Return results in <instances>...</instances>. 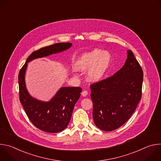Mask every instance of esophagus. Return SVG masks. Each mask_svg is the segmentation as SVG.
<instances>
[{"label":"esophagus","mask_w":161,"mask_h":161,"mask_svg":"<svg viewBox=\"0 0 161 161\" xmlns=\"http://www.w3.org/2000/svg\"><path fill=\"white\" fill-rule=\"evenodd\" d=\"M87 94H88V92H87V90H83V91H82V92H81V95H82V96L85 97V96H87Z\"/></svg>","instance_id":"obj_1"}]
</instances>
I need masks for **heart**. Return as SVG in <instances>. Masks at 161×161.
Returning <instances> with one entry per match:
<instances>
[{"label": "heart", "mask_w": 161, "mask_h": 161, "mask_svg": "<svg viewBox=\"0 0 161 161\" xmlns=\"http://www.w3.org/2000/svg\"><path fill=\"white\" fill-rule=\"evenodd\" d=\"M112 57L108 52L99 49L82 54L76 60L75 67L76 70L86 71L87 79L90 81L97 82L102 80L111 65Z\"/></svg>", "instance_id": "1"}]
</instances>
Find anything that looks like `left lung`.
Listing matches in <instances>:
<instances>
[{
    "label": "left lung",
    "mask_w": 161,
    "mask_h": 161,
    "mask_svg": "<svg viewBox=\"0 0 161 161\" xmlns=\"http://www.w3.org/2000/svg\"><path fill=\"white\" fill-rule=\"evenodd\" d=\"M142 69L131 50L124 66L112 76L90 85L96 125L112 131L131 117L142 98Z\"/></svg>",
    "instance_id": "1"
}]
</instances>
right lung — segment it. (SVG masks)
I'll use <instances>...</instances> for the list:
<instances>
[{"instance_id": "obj_1", "label": "right lung", "mask_w": 161, "mask_h": 161, "mask_svg": "<svg viewBox=\"0 0 161 161\" xmlns=\"http://www.w3.org/2000/svg\"><path fill=\"white\" fill-rule=\"evenodd\" d=\"M71 46V42H59L34 51L28 57L18 75L19 101L31 122L44 132H59L67 127L82 90L80 87H62L48 102L34 99L29 94L25 86L27 64L34 59L65 51Z\"/></svg>"}]
</instances>
